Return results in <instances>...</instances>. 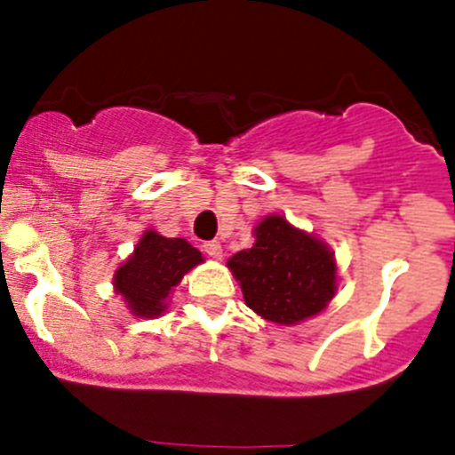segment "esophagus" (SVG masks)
<instances>
[{"label": "esophagus", "instance_id": "1", "mask_svg": "<svg viewBox=\"0 0 455 455\" xmlns=\"http://www.w3.org/2000/svg\"><path fill=\"white\" fill-rule=\"evenodd\" d=\"M204 253L209 257H213V259H222V255H224L222 244H220V242H206Z\"/></svg>", "mask_w": 455, "mask_h": 455}]
</instances>
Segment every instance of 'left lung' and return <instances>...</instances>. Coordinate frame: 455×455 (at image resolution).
I'll use <instances>...</instances> for the list:
<instances>
[{"mask_svg": "<svg viewBox=\"0 0 455 455\" xmlns=\"http://www.w3.org/2000/svg\"><path fill=\"white\" fill-rule=\"evenodd\" d=\"M253 246L227 261L257 316L295 325L328 308L339 288L334 251L321 237L270 213L253 228Z\"/></svg>", "mask_w": 455, "mask_h": 455, "instance_id": "1", "label": "left lung"}]
</instances>
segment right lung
I'll return each mask as SVG.
<instances>
[{
  "mask_svg": "<svg viewBox=\"0 0 455 455\" xmlns=\"http://www.w3.org/2000/svg\"><path fill=\"white\" fill-rule=\"evenodd\" d=\"M200 264L204 257L185 237H164L147 228L134 253L114 270V292L125 301L130 315L156 319L167 310L173 288Z\"/></svg>",
  "mask_w": 455,
  "mask_h": 455,
  "instance_id": "right-lung-1",
  "label": "right lung"
}]
</instances>
